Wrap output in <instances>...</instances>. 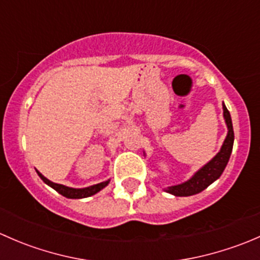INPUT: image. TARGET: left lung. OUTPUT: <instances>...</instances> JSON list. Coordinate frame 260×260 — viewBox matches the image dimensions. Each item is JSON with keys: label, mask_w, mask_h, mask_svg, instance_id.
I'll list each match as a JSON object with an SVG mask.
<instances>
[{"label": "left lung", "mask_w": 260, "mask_h": 260, "mask_svg": "<svg viewBox=\"0 0 260 260\" xmlns=\"http://www.w3.org/2000/svg\"><path fill=\"white\" fill-rule=\"evenodd\" d=\"M222 117H224L225 124H226L228 133L220 151L212 157L208 164H205L201 169H199L190 179L177 183V185L167 186L166 188H164L166 192L171 193L174 196L196 195V193L205 190L208 186H210L214 181H216L221 176L228 162H229L230 154H232L233 151V145H234V131H233L232 117H230L229 111H228L224 103H222Z\"/></svg>", "instance_id": "obj_1"}]
</instances>
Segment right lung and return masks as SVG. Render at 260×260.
Here are the masks:
<instances>
[{
    "label": "right lung",
    "instance_id": "obj_1",
    "mask_svg": "<svg viewBox=\"0 0 260 260\" xmlns=\"http://www.w3.org/2000/svg\"><path fill=\"white\" fill-rule=\"evenodd\" d=\"M36 172H38V175L40 176V179L43 180L46 185H49L50 187H52L55 191H57L60 195L65 196V198H68V199H84V198H89V196L95 195L96 192H99L101 190H103L106 186H108L109 181H111V180H107V181H103V182L96 183V185L88 186V187L74 188V187H69V186L61 185V183L52 182V181L46 179V177L44 176L41 172H39L38 170H36Z\"/></svg>",
    "mask_w": 260,
    "mask_h": 260
}]
</instances>
